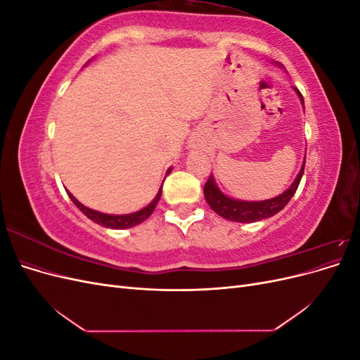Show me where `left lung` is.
Returning a JSON list of instances; mask_svg holds the SVG:
<instances>
[{
  "label": "left lung",
  "instance_id": "left-lung-1",
  "mask_svg": "<svg viewBox=\"0 0 360 360\" xmlns=\"http://www.w3.org/2000/svg\"><path fill=\"white\" fill-rule=\"evenodd\" d=\"M292 90L296 91L302 105L304 106L303 96L300 94V91L297 89H294V86H292ZM303 169H304V159H303L302 168L297 174V177L294 179L291 186L285 192L278 195V197L270 198V200L243 201V200H236V198L228 197V195H225L219 188H217L213 176H210L209 180H207V183H205L204 197H205V201L209 202V205L212 207V210L219 216L225 217V219H228V221L248 224V222H257L261 219H267V217H271L276 213H279L288 204V201L292 198V195L296 193V191L299 188V183L303 176Z\"/></svg>",
  "mask_w": 360,
  "mask_h": 360
}]
</instances>
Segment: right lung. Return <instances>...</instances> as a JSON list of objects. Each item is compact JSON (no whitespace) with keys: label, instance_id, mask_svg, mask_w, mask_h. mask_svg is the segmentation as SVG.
I'll return each mask as SVG.
<instances>
[{"label":"right lung","instance_id":"right-lung-1","mask_svg":"<svg viewBox=\"0 0 360 360\" xmlns=\"http://www.w3.org/2000/svg\"><path fill=\"white\" fill-rule=\"evenodd\" d=\"M169 172H171V168L167 171V174H169ZM68 193H69L70 200L73 201V204L78 207V209L93 222L99 224L102 226H106V228H111V230H126V228H132L135 225H139L141 222H144L147 217L155 212L156 205H158V202L162 197V186L158 191L155 200L151 201L148 205H146L144 209H141V210L134 212V213H127V214H108V213H102V212L89 209V207H85L82 202L76 200L70 192H68Z\"/></svg>","mask_w":360,"mask_h":360}]
</instances>
